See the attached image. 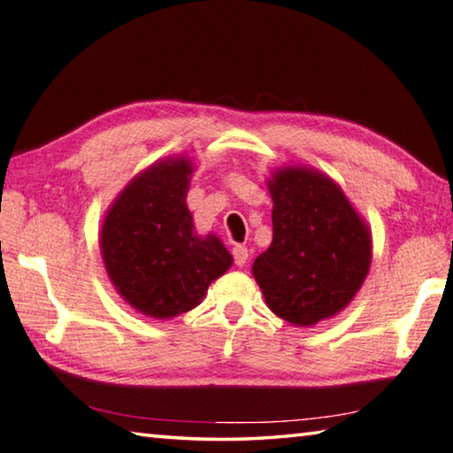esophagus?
<instances>
[{
	"instance_id": "esophagus-1",
	"label": "esophagus",
	"mask_w": 453,
	"mask_h": 453,
	"mask_svg": "<svg viewBox=\"0 0 453 453\" xmlns=\"http://www.w3.org/2000/svg\"><path fill=\"white\" fill-rule=\"evenodd\" d=\"M232 255H234L235 265H240V267H243L250 259V251H248V248H243V245H235V248L232 250Z\"/></svg>"
}]
</instances>
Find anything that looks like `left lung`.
Wrapping results in <instances>:
<instances>
[{"label": "left lung", "mask_w": 453, "mask_h": 453, "mask_svg": "<svg viewBox=\"0 0 453 453\" xmlns=\"http://www.w3.org/2000/svg\"><path fill=\"white\" fill-rule=\"evenodd\" d=\"M269 192L273 242L253 261V277L277 317L317 325L363 287L372 257L370 232L341 188L317 170H279Z\"/></svg>", "instance_id": "obj_1"}]
</instances>
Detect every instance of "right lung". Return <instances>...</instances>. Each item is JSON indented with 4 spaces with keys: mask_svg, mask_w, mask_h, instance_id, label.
Instances as JSON below:
<instances>
[{
    "mask_svg": "<svg viewBox=\"0 0 453 453\" xmlns=\"http://www.w3.org/2000/svg\"><path fill=\"white\" fill-rule=\"evenodd\" d=\"M192 164L172 158L136 176L103 221L106 273L128 305L172 319L200 305L211 281L232 267L216 235L194 234L186 205Z\"/></svg>",
    "mask_w": 453,
    "mask_h": 453,
    "instance_id": "1",
    "label": "right lung"
}]
</instances>
